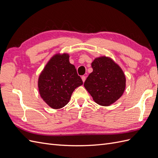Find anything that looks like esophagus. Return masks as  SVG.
<instances>
[{"label": "esophagus", "instance_id": "1", "mask_svg": "<svg viewBox=\"0 0 158 158\" xmlns=\"http://www.w3.org/2000/svg\"><path fill=\"white\" fill-rule=\"evenodd\" d=\"M82 81H83V82H84L85 80V76H82Z\"/></svg>", "mask_w": 158, "mask_h": 158}]
</instances>
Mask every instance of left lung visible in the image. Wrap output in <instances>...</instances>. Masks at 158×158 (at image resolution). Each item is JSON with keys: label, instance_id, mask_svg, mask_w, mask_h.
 Wrapping results in <instances>:
<instances>
[{"label": "left lung", "instance_id": "1", "mask_svg": "<svg viewBox=\"0 0 158 158\" xmlns=\"http://www.w3.org/2000/svg\"><path fill=\"white\" fill-rule=\"evenodd\" d=\"M93 72L84 85L94 101L102 106H109L120 98L126 88L123 70L111 58L96 57L92 63Z\"/></svg>", "mask_w": 158, "mask_h": 158}]
</instances>
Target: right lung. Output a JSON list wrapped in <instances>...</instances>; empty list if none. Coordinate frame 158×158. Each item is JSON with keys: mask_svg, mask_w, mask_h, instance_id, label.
I'll list each match as a JSON object with an SVG mask.
<instances>
[{"mask_svg": "<svg viewBox=\"0 0 158 158\" xmlns=\"http://www.w3.org/2000/svg\"><path fill=\"white\" fill-rule=\"evenodd\" d=\"M68 53H56L45 66L38 78V90L42 99L54 109L64 107L74 89L83 84Z\"/></svg>", "mask_w": 158, "mask_h": 158, "instance_id": "right-lung-1", "label": "right lung"}]
</instances>
